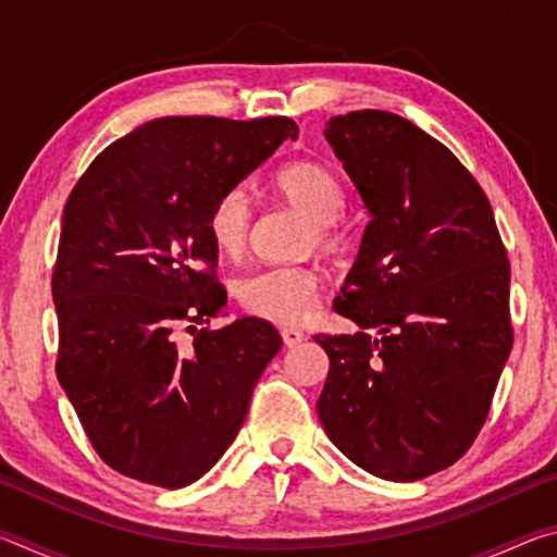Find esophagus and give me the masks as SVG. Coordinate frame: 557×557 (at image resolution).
<instances>
[{
  "label": "esophagus",
  "instance_id": "1",
  "mask_svg": "<svg viewBox=\"0 0 557 557\" xmlns=\"http://www.w3.org/2000/svg\"><path fill=\"white\" fill-rule=\"evenodd\" d=\"M280 334H282V342H285V346H299L307 338V334L295 326H282Z\"/></svg>",
  "mask_w": 557,
  "mask_h": 557
}]
</instances>
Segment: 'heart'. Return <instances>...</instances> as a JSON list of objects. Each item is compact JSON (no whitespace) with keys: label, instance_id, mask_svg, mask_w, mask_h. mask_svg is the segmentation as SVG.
Listing matches in <instances>:
<instances>
[{"label":"heart","instance_id":"heart-1","mask_svg":"<svg viewBox=\"0 0 557 557\" xmlns=\"http://www.w3.org/2000/svg\"><path fill=\"white\" fill-rule=\"evenodd\" d=\"M275 191L309 219L307 245L319 252H338L344 245L342 213L346 186L332 166L295 162L280 169ZM252 223V203L245 186H231L213 201L206 231L223 256H238ZM238 301L245 312L277 324H305L319 301V272L307 265L262 268L238 282Z\"/></svg>","mask_w":557,"mask_h":557}]
</instances>
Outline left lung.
Instances as JSON below:
<instances>
[{
  "instance_id": "8db88e82",
  "label": "left lung",
  "mask_w": 557,
  "mask_h": 557,
  "mask_svg": "<svg viewBox=\"0 0 557 557\" xmlns=\"http://www.w3.org/2000/svg\"><path fill=\"white\" fill-rule=\"evenodd\" d=\"M324 137L371 213L334 309L356 334H317V412L344 455L388 482L455 465L476 440L513 346L511 265L482 186L410 120L356 110Z\"/></svg>"
}]
</instances>
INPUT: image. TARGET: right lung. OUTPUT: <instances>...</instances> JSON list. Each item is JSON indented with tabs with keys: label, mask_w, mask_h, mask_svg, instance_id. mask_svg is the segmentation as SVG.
Masks as SVG:
<instances>
[{
	"label": "right lung",
	"mask_w": 557,
	"mask_h": 557,
	"mask_svg": "<svg viewBox=\"0 0 557 557\" xmlns=\"http://www.w3.org/2000/svg\"><path fill=\"white\" fill-rule=\"evenodd\" d=\"M297 132L289 117H159L102 149L73 186L51 280L55 375L120 474L182 488L238 435L282 338L256 317L196 329L228 301L206 219Z\"/></svg>",
	"instance_id": "1"
}]
</instances>
